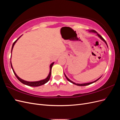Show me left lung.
<instances>
[{
  "label": "left lung",
  "mask_w": 120,
  "mask_h": 120,
  "mask_svg": "<svg viewBox=\"0 0 120 120\" xmlns=\"http://www.w3.org/2000/svg\"><path fill=\"white\" fill-rule=\"evenodd\" d=\"M92 31V32H96V33H97V32L95 31V30H91V31ZM97 35H98V37H99L101 39L103 40V41H105V42L106 43V45H107V42H106V41H105V40L103 38L101 37V35H100L99 34H98V33H97ZM107 46H108V45H107ZM65 77H66V78H67V79H68V80L70 82H71V83H74V84H75V85H77V86H87V85H90V84H92V83H94V82H97L98 80H99V79H100V78H99V79H97V80H96L95 81H94V82H89V83H81V84H80V83H75V82H72L71 81L70 79H68L67 77V76L65 75Z\"/></svg>",
  "instance_id": "left-lung-1"
}]
</instances>
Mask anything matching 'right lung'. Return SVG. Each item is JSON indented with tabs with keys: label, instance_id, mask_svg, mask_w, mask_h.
<instances>
[{
	"label": "right lung",
	"instance_id": "obj_1",
	"mask_svg": "<svg viewBox=\"0 0 120 120\" xmlns=\"http://www.w3.org/2000/svg\"><path fill=\"white\" fill-rule=\"evenodd\" d=\"M19 37V38H20ZM17 38L16 41H14L12 45V49H11V52H12V49H13V46L14 45V44H15V42H16V41L18 40ZM53 63H52L50 65V71H49V75H48V77H47L45 79H43V80H41V81H38V82H27V81H24L23 80V79H21L20 78H19L18 76L16 75V74H15V72H14L13 69V68H12V64H11V63L10 62V64H11V68L13 70V71L14 72V75H15L16 76V77L17 78V79H19V80L21 82H22V83H23V84L24 85H27L28 86H41L42 85H44L45 84V83H46L47 82H48V81L49 80V79L50 78V75H51V73H52V67L53 66Z\"/></svg>",
	"mask_w": 120,
	"mask_h": 120
}]
</instances>
